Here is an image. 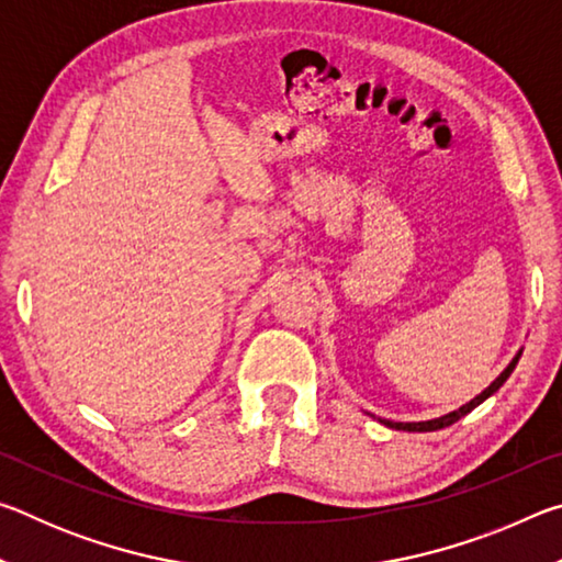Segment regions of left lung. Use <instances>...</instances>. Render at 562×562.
I'll use <instances>...</instances> for the list:
<instances>
[{"mask_svg":"<svg viewBox=\"0 0 562 562\" xmlns=\"http://www.w3.org/2000/svg\"><path fill=\"white\" fill-rule=\"evenodd\" d=\"M518 359H520V351H518L516 357H513L510 364H508L506 369H503L501 376H496V382H493L488 389H483V392H481L479 396L471 398L469 404H463L461 408H456V412H451V414L439 416V418H431V422H408V424H404V422H386V418H379V422H382L384 426H389V429H396V431H439V429H443V426H451V424L459 422L461 416H465L469 412H473V408L479 406V404L486 402V398H488L491 394H496L498 389L503 386V382H506V379L510 376L513 369H516Z\"/></svg>","mask_w":562,"mask_h":562,"instance_id":"1","label":"left lung"}]
</instances>
